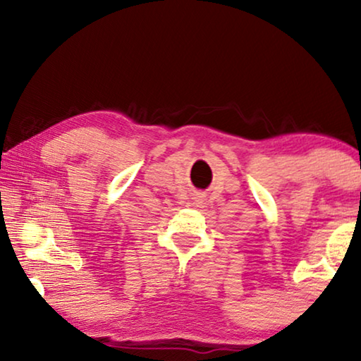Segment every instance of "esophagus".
Listing matches in <instances>:
<instances>
[{
	"label": "esophagus",
	"mask_w": 361,
	"mask_h": 361,
	"mask_svg": "<svg viewBox=\"0 0 361 361\" xmlns=\"http://www.w3.org/2000/svg\"><path fill=\"white\" fill-rule=\"evenodd\" d=\"M195 204H197V205H204V199H197Z\"/></svg>",
	"instance_id": "34e87169"
}]
</instances>
